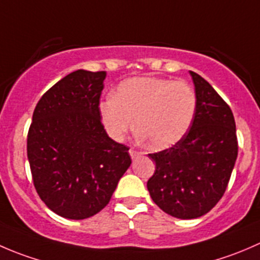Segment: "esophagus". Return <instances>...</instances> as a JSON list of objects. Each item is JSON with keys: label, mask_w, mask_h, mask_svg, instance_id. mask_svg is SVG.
Listing matches in <instances>:
<instances>
[{"label": "esophagus", "mask_w": 260, "mask_h": 260, "mask_svg": "<svg viewBox=\"0 0 260 260\" xmlns=\"http://www.w3.org/2000/svg\"><path fill=\"white\" fill-rule=\"evenodd\" d=\"M129 154H131V157H132V159H135V158H137V157L141 156V152L135 151V149H129Z\"/></svg>", "instance_id": "obj_1"}]
</instances>
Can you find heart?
Returning <instances> with one entry per match:
<instances>
[{
	"mask_svg": "<svg viewBox=\"0 0 260 260\" xmlns=\"http://www.w3.org/2000/svg\"><path fill=\"white\" fill-rule=\"evenodd\" d=\"M198 108V96L186 81L138 77L123 80L114 96L99 103L107 132L120 141L135 128L148 146L164 149L187 133Z\"/></svg>",
	"mask_w": 260,
	"mask_h": 260,
	"instance_id": "b5f03b06",
	"label": "heart"
}]
</instances>
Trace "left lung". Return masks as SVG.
Masks as SVG:
<instances>
[{
    "label": "left lung",
    "mask_w": 260,
    "mask_h": 260,
    "mask_svg": "<svg viewBox=\"0 0 260 260\" xmlns=\"http://www.w3.org/2000/svg\"><path fill=\"white\" fill-rule=\"evenodd\" d=\"M198 108L190 129L171 148L149 153L156 164L147 181L152 200L179 219H196L219 203L238 157L230 107L204 78L190 72Z\"/></svg>",
    "instance_id": "left-lung-1"
}]
</instances>
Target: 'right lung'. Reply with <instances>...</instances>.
<instances>
[{
  "label": "right lung",
  "instance_id": "right-lung-1",
  "mask_svg": "<svg viewBox=\"0 0 260 260\" xmlns=\"http://www.w3.org/2000/svg\"><path fill=\"white\" fill-rule=\"evenodd\" d=\"M106 77V72L70 73L41 96L28 128L36 192L67 219H86L106 208L132 162L129 148L109 138L101 120Z\"/></svg>",
  "mask_w": 260,
  "mask_h": 260
}]
</instances>
